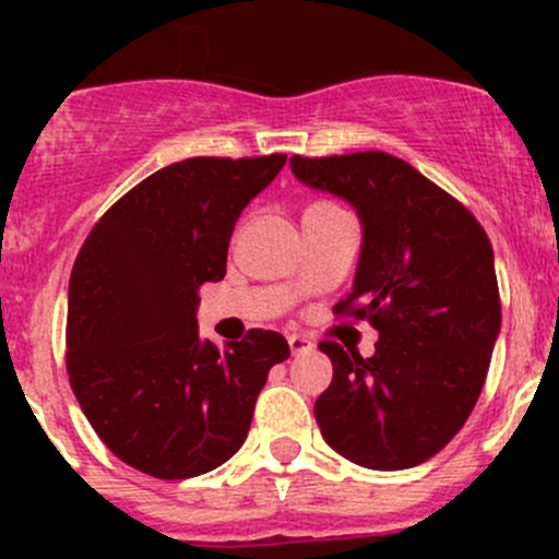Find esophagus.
<instances>
[{
  "label": "esophagus",
  "instance_id": "1",
  "mask_svg": "<svg viewBox=\"0 0 559 559\" xmlns=\"http://www.w3.org/2000/svg\"><path fill=\"white\" fill-rule=\"evenodd\" d=\"M289 348H292V354H306V352H311L313 343L302 335H289Z\"/></svg>",
  "mask_w": 559,
  "mask_h": 559
}]
</instances>
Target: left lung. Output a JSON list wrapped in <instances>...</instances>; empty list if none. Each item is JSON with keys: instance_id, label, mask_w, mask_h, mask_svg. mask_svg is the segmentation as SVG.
Masks as SVG:
<instances>
[{"instance_id": "8db88e82", "label": "left lung", "mask_w": 559, "mask_h": 559, "mask_svg": "<svg viewBox=\"0 0 559 559\" xmlns=\"http://www.w3.org/2000/svg\"><path fill=\"white\" fill-rule=\"evenodd\" d=\"M297 180L362 222L354 289L335 313L379 330L373 357L319 343L332 384L313 405L324 441L370 471H405L471 416L500 332L492 243L462 202L381 151L292 156Z\"/></svg>"}]
</instances>
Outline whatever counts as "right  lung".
<instances>
[{
    "instance_id": "add662e5",
    "label": "right lung",
    "mask_w": 559,
    "mask_h": 559,
    "mask_svg": "<svg viewBox=\"0 0 559 559\" xmlns=\"http://www.w3.org/2000/svg\"><path fill=\"white\" fill-rule=\"evenodd\" d=\"M257 159L175 162L148 175L94 224L70 275L67 373L97 436L156 478H191L243 447L281 332L202 341L200 286L227 273L243 207L284 167Z\"/></svg>"
}]
</instances>
